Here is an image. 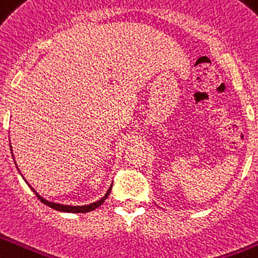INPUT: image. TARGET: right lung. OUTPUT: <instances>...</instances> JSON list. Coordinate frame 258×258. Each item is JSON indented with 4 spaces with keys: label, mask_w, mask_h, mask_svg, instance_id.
I'll return each mask as SVG.
<instances>
[{
    "label": "right lung",
    "mask_w": 258,
    "mask_h": 258,
    "mask_svg": "<svg viewBox=\"0 0 258 258\" xmlns=\"http://www.w3.org/2000/svg\"><path fill=\"white\" fill-rule=\"evenodd\" d=\"M112 186L109 188V190H108L107 194H105V196H104L103 199L98 200V202H96V203H92V204H88V206H81V207H73V206H63V204H56V203H51V202H47V200H44L43 198H40L39 195L35 192V189H32L33 192H35V195H36L37 198H39V200L42 202V203H44L46 206H48V207L54 208V210H56V211H63V212H74V214H78V212H89V211H93V210H96V208H98L101 204L105 202V199L108 198V195H109V192H111Z\"/></svg>",
    "instance_id": "1"
}]
</instances>
